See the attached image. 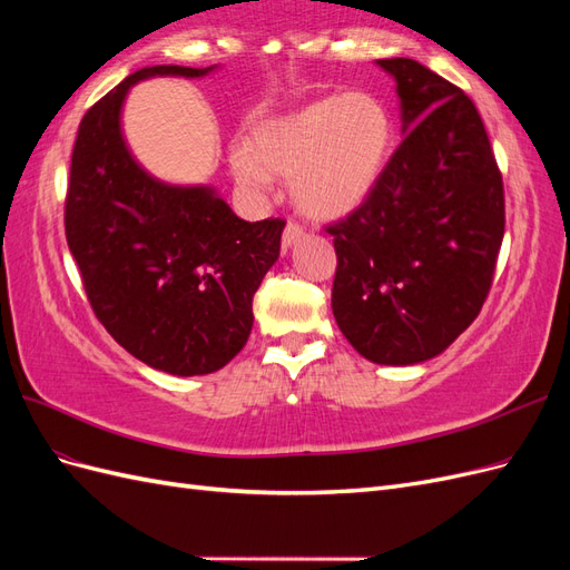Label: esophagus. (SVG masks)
Segmentation results:
<instances>
[{"label":"esophagus","mask_w":570,"mask_h":570,"mask_svg":"<svg viewBox=\"0 0 570 570\" xmlns=\"http://www.w3.org/2000/svg\"><path fill=\"white\" fill-rule=\"evenodd\" d=\"M302 235H304V228L299 226L297 220L289 218V220L285 223V230H283V249H287L289 245H295Z\"/></svg>","instance_id":"1"}]
</instances>
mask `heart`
<instances>
[{"instance_id": "b5f03b06", "label": "heart", "mask_w": 570, "mask_h": 570, "mask_svg": "<svg viewBox=\"0 0 570 570\" xmlns=\"http://www.w3.org/2000/svg\"><path fill=\"white\" fill-rule=\"evenodd\" d=\"M392 145V118L377 97H323L295 114L266 120L230 151L235 178L256 193L271 174L295 176L292 193L314 218H337L368 197Z\"/></svg>"}]
</instances>
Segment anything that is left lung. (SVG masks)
I'll return each mask as SVG.
<instances>
[{
	"mask_svg": "<svg viewBox=\"0 0 570 570\" xmlns=\"http://www.w3.org/2000/svg\"><path fill=\"white\" fill-rule=\"evenodd\" d=\"M396 80L404 135L356 209L333 223V314L373 364L444 352L485 304L504 237V183L485 124L461 88L413 59Z\"/></svg>",
	"mask_w": 570,
	"mask_h": 570,
	"instance_id": "obj_1",
	"label": "left lung"
}]
</instances>
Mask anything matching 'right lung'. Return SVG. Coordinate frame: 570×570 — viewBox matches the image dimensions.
Instances as JSON below:
<instances>
[{
  "instance_id": "1",
  "label": "right lung",
  "mask_w": 570,
  "mask_h": 570,
  "mask_svg": "<svg viewBox=\"0 0 570 570\" xmlns=\"http://www.w3.org/2000/svg\"><path fill=\"white\" fill-rule=\"evenodd\" d=\"M209 68L147 66L82 116L66 189V243L109 335L174 375L223 368L252 333V302L281 254L283 218L243 220L209 187L149 178L126 149L120 105L149 76Z\"/></svg>"
}]
</instances>
